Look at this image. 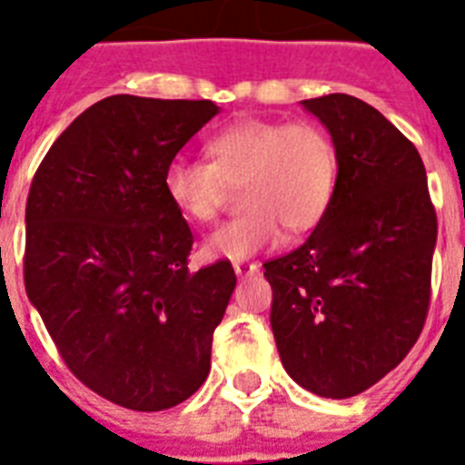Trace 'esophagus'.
Returning <instances> with one entry per match:
<instances>
[{
	"label": "esophagus",
	"instance_id": "34e87169",
	"mask_svg": "<svg viewBox=\"0 0 465 465\" xmlns=\"http://www.w3.org/2000/svg\"><path fill=\"white\" fill-rule=\"evenodd\" d=\"M233 270H236V275L239 277H251L261 270V265L251 261H239V262H233Z\"/></svg>",
	"mask_w": 465,
	"mask_h": 465
}]
</instances>
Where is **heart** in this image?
Segmentation results:
<instances>
[{
    "label": "heart",
    "instance_id": "b5f03b06",
    "mask_svg": "<svg viewBox=\"0 0 465 465\" xmlns=\"http://www.w3.org/2000/svg\"><path fill=\"white\" fill-rule=\"evenodd\" d=\"M204 154L207 161H171L163 190L188 222L212 224L239 188L241 212L207 239L210 258H248L277 241L282 226L313 229L331 207L338 152L316 123L239 120L212 134Z\"/></svg>",
    "mask_w": 465,
    "mask_h": 465
}]
</instances>
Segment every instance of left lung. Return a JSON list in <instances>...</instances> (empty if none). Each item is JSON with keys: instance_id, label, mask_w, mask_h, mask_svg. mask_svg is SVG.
I'll list each match as a JSON object with an SVG mask.
<instances>
[{"instance_id": "obj_1", "label": "left lung", "mask_w": 465, "mask_h": 465, "mask_svg": "<svg viewBox=\"0 0 465 465\" xmlns=\"http://www.w3.org/2000/svg\"><path fill=\"white\" fill-rule=\"evenodd\" d=\"M332 137L338 181L304 246L262 262L287 374L323 398L357 396L425 328L437 212L418 149L347 94L302 101Z\"/></svg>"}]
</instances>
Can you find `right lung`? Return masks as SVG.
I'll list each match as a JSON object with an SVG mask.
<instances>
[{
  "label": "right lung",
  "instance_id": "obj_1",
  "mask_svg": "<svg viewBox=\"0 0 465 465\" xmlns=\"http://www.w3.org/2000/svg\"><path fill=\"white\" fill-rule=\"evenodd\" d=\"M217 111L104 98L54 140L28 190L25 294L69 371L127 411H166L203 386L236 287L229 261L188 268L193 232L163 190Z\"/></svg>",
  "mask_w": 465,
  "mask_h": 465
}]
</instances>
